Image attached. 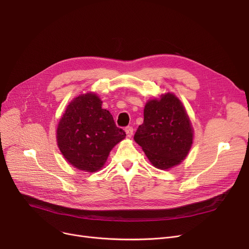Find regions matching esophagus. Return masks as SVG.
<instances>
[{
  "label": "esophagus",
  "instance_id": "esophagus-1",
  "mask_svg": "<svg viewBox=\"0 0 249 249\" xmlns=\"http://www.w3.org/2000/svg\"><path fill=\"white\" fill-rule=\"evenodd\" d=\"M125 132H126V135H127V137H131L132 135H133V127H131V126H128V127H126L125 128Z\"/></svg>",
  "mask_w": 249,
  "mask_h": 249
}]
</instances>
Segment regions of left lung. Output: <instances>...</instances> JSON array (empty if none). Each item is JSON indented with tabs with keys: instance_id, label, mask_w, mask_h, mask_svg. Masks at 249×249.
<instances>
[{
	"instance_id": "obj_1",
	"label": "left lung",
	"mask_w": 249,
	"mask_h": 249,
	"mask_svg": "<svg viewBox=\"0 0 249 249\" xmlns=\"http://www.w3.org/2000/svg\"><path fill=\"white\" fill-rule=\"evenodd\" d=\"M193 139L189 115L176 95L167 91L145 104L144 120L134 140L154 167L168 169L179 164L187 158Z\"/></svg>"
}]
</instances>
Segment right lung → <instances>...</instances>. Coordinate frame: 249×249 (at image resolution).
<instances>
[{
  "label": "right lung",
  "mask_w": 249,
  "mask_h": 249,
  "mask_svg": "<svg viewBox=\"0 0 249 249\" xmlns=\"http://www.w3.org/2000/svg\"><path fill=\"white\" fill-rule=\"evenodd\" d=\"M94 93L81 94L65 108L56 129L58 148L70 164L95 173L104 166L110 151L126 134Z\"/></svg>",
  "instance_id": "obj_1"
}]
</instances>
